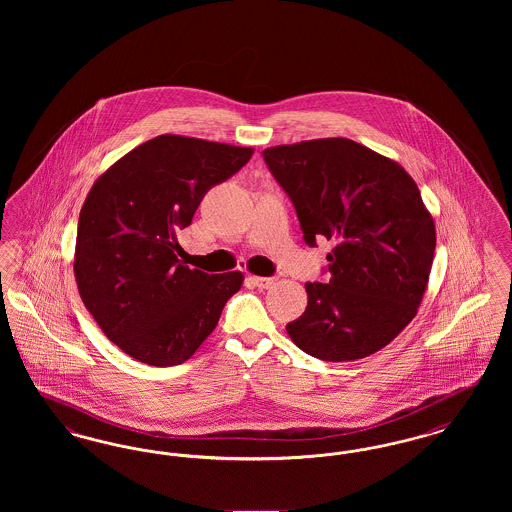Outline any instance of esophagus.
<instances>
[{
  "label": "esophagus",
  "mask_w": 512,
  "mask_h": 512,
  "mask_svg": "<svg viewBox=\"0 0 512 512\" xmlns=\"http://www.w3.org/2000/svg\"><path fill=\"white\" fill-rule=\"evenodd\" d=\"M249 282L259 288V290H268L272 284H276V278H265V276H249Z\"/></svg>",
  "instance_id": "1"
}]
</instances>
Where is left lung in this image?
Masks as SVG:
<instances>
[{
	"mask_svg": "<svg viewBox=\"0 0 512 512\" xmlns=\"http://www.w3.org/2000/svg\"><path fill=\"white\" fill-rule=\"evenodd\" d=\"M295 205L305 242H334L328 284L309 282L307 309L286 326L320 361H357L395 340L428 286L436 224L411 174L347 138L263 151Z\"/></svg>",
	"mask_w": 512,
	"mask_h": 512,
	"instance_id": "8db88e82",
	"label": "left lung"
}]
</instances>
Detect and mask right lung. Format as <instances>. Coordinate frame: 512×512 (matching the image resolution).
Returning a JSON list of instances; mask_svg holds the SVG:
<instances>
[{
    "instance_id": "1",
    "label": "right lung",
    "mask_w": 512,
    "mask_h": 512,
    "mask_svg": "<svg viewBox=\"0 0 512 512\" xmlns=\"http://www.w3.org/2000/svg\"><path fill=\"white\" fill-rule=\"evenodd\" d=\"M253 147L161 134L94 182L80 209L74 278L103 334L132 359L180 365L215 330L240 270L207 274L178 257V230L203 195L240 171Z\"/></svg>"
}]
</instances>
